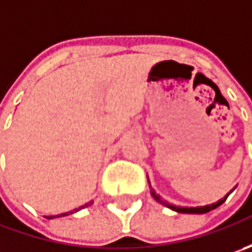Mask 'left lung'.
<instances>
[{
    "label": "left lung",
    "mask_w": 252,
    "mask_h": 252,
    "mask_svg": "<svg viewBox=\"0 0 252 252\" xmlns=\"http://www.w3.org/2000/svg\"><path fill=\"white\" fill-rule=\"evenodd\" d=\"M149 185H150V181H149ZM151 188V187H150ZM150 193L153 198L156 199L158 203H161V205H164V206H167V208L172 209V210H175V212H178V213H192V215H203V213H208V212H210V210H213V209L219 208L221 203H224V200L227 199V196L230 195V193H227L226 196L223 199H220V200H218L216 203H212V205H206V206H196V208H181V206H175V205H169L168 202H165V200H162L161 199L160 195H157L156 193V190L151 188L150 189Z\"/></svg>",
    "instance_id": "1"
}]
</instances>
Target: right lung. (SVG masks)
Returning <instances> with one entry per match:
<instances>
[{"label": "right lung", "instance_id": "1", "mask_svg": "<svg viewBox=\"0 0 252 252\" xmlns=\"http://www.w3.org/2000/svg\"><path fill=\"white\" fill-rule=\"evenodd\" d=\"M91 203H92V202H88V203H85V205H84V206H81V208L75 209V212H78V210H81V209L87 208V206H90ZM70 213H73V212H70ZM67 215H68V213H63V215H60V216H67ZM60 216H57V218H60ZM53 218H56V216H47V219H53Z\"/></svg>", "mask_w": 252, "mask_h": 252}]
</instances>
